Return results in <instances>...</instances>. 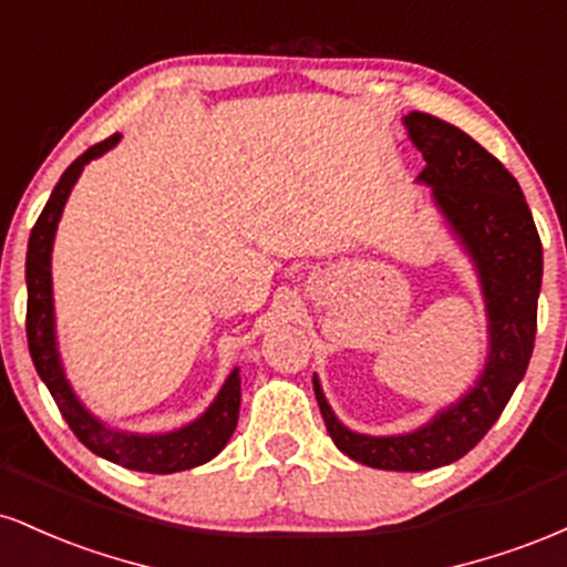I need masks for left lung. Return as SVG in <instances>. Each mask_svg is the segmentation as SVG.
Here are the masks:
<instances>
[{
  "label": "left lung",
  "instance_id": "left-lung-1",
  "mask_svg": "<svg viewBox=\"0 0 567 567\" xmlns=\"http://www.w3.org/2000/svg\"><path fill=\"white\" fill-rule=\"evenodd\" d=\"M424 154L419 184L477 271L487 317V357L470 392L402 434H360L343 426L315 373V394L336 447L373 470L429 472L466 455L498 421L523 381L536 338L544 250L517 178L472 135L432 114L402 116Z\"/></svg>",
  "mask_w": 567,
  "mask_h": 567
}]
</instances>
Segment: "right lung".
I'll return each instance as SVG.
<instances>
[{
	"label": "right lung",
	"instance_id": "right-lung-1",
	"mask_svg": "<svg viewBox=\"0 0 567 567\" xmlns=\"http://www.w3.org/2000/svg\"><path fill=\"white\" fill-rule=\"evenodd\" d=\"M122 135L95 143L93 148L76 157L61 175L42 216L37 218L34 229L29 237V252H25V290H29V306H25V336H29V351L39 379L53 394L58 410L63 413L71 432L80 437L84 447H90L101 458L112 464L125 466V470L148 472V474H173L194 470V466L207 464L210 458L224 451L226 442L237 429L239 400H243V379L239 368L226 375L224 386L218 389L216 400L205 408L188 424L162 434H138L125 432V429L109 426L106 421L97 419L84 408L76 396L74 386L63 370L61 351H58L55 333V301H53V243L58 231V220L63 216V207L74 188L76 181L90 159L103 157L106 152L120 143Z\"/></svg>",
	"mask_w": 567,
	"mask_h": 567
}]
</instances>
